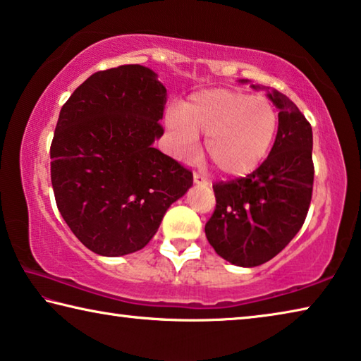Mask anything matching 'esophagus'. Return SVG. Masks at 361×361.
<instances>
[{
	"label": "esophagus",
	"mask_w": 361,
	"mask_h": 361,
	"mask_svg": "<svg viewBox=\"0 0 361 361\" xmlns=\"http://www.w3.org/2000/svg\"><path fill=\"white\" fill-rule=\"evenodd\" d=\"M193 182H195V184H197V185H206V184H208L204 177H203L202 174H197V173L193 174Z\"/></svg>",
	"instance_id": "1"
}]
</instances>
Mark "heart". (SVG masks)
<instances>
[{
	"label": "heart",
	"instance_id": "heart-1",
	"mask_svg": "<svg viewBox=\"0 0 361 361\" xmlns=\"http://www.w3.org/2000/svg\"><path fill=\"white\" fill-rule=\"evenodd\" d=\"M166 125L174 135V152L190 158L198 152L200 135L206 137V153L224 176L251 174L274 144L279 115L267 99L230 90L200 91L171 109Z\"/></svg>",
	"mask_w": 361,
	"mask_h": 361
}]
</instances>
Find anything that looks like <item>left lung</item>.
<instances>
[{
  "label": "left lung",
  "instance_id": "8db88e82",
  "mask_svg": "<svg viewBox=\"0 0 361 361\" xmlns=\"http://www.w3.org/2000/svg\"><path fill=\"white\" fill-rule=\"evenodd\" d=\"M251 87L264 90L279 109L275 144L251 174L212 185L216 209L204 226L214 251L238 267L270 261L296 236L314 188L310 123L285 94L259 85Z\"/></svg>",
  "mask_w": 361,
  "mask_h": 361
}]
</instances>
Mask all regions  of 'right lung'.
I'll use <instances>...</instances> for the list:
<instances>
[{
    "label": "right lung",
    "mask_w": 361,
    "mask_h": 361,
    "mask_svg": "<svg viewBox=\"0 0 361 361\" xmlns=\"http://www.w3.org/2000/svg\"><path fill=\"white\" fill-rule=\"evenodd\" d=\"M168 92L144 65L91 75L59 115L51 182L59 212L82 245L105 257L144 247L193 176L153 147Z\"/></svg>",
    "instance_id": "obj_1"
}]
</instances>
